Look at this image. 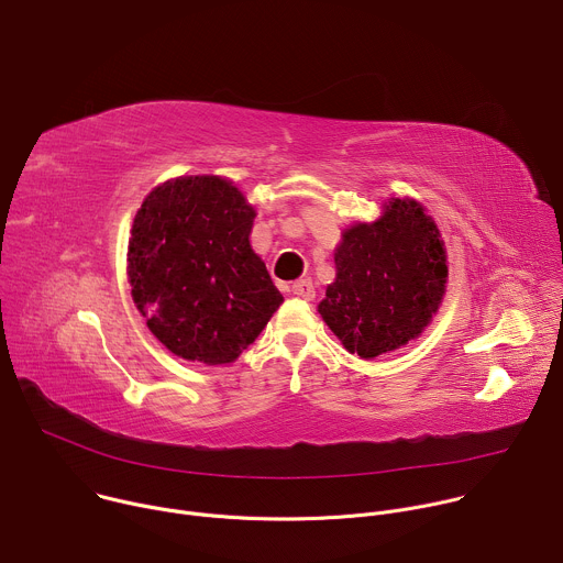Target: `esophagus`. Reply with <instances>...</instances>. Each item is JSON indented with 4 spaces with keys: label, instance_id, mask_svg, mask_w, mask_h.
Returning <instances> with one entry per match:
<instances>
[{
    "label": "esophagus",
    "instance_id": "obj_1",
    "mask_svg": "<svg viewBox=\"0 0 563 563\" xmlns=\"http://www.w3.org/2000/svg\"><path fill=\"white\" fill-rule=\"evenodd\" d=\"M291 294L298 296V298H305V300H313L316 289H313V283L309 278H300L291 285Z\"/></svg>",
    "mask_w": 563,
    "mask_h": 563
}]
</instances>
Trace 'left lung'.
Returning <instances> with one entry per match:
<instances>
[{
  "label": "left lung",
  "mask_w": 563,
  "mask_h": 563,
  "mask_svg": "<svg viewBox=\"0 0 563 563\" xmlns=\"http://www.w3.org/2000/svg\"><path fill=\"white\" fill-rule=\"evenodd\" d=\"M336 278L318 313L350 354L369 361L406 347L432 323L448 287L441 231L412 198H389L334 250Z\"/></svg>",
  "instance_id": "left-lung-1"
}]
</instances>
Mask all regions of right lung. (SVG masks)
<instances>
[{
	"mask_svg": "<svg viewBox=\"0 0 563 563\" xmlns=\"http://www.w3.org/2000/svg\"><path fill=\"white\" fill-rule=\"evenodd\" d=\"M254 218L243 191L220 176H180L142 200L126 274L146 328L172 354L233 363L280 307L250 243Z\"/></svg>",
	"mask_w": 563,
	"mask_h": 563,
	"instance_id": "1",
	"label": "right lung"
}]
</instances>
